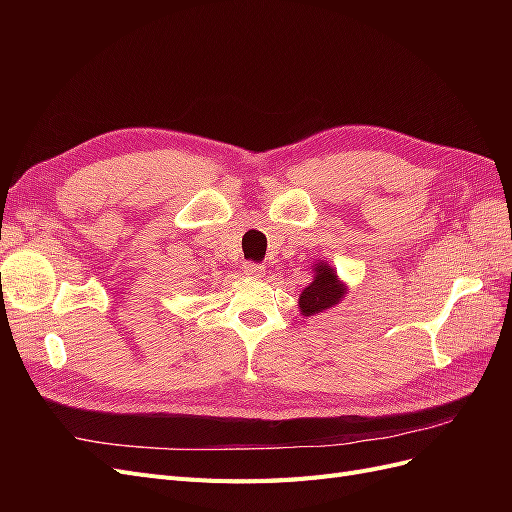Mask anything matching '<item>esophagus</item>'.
Listing matches in <instances>:
<instances>
[{
  "instance_id": "obj_1",
  "label": "esophagus",
  "mask_w": 512,
  "mask_h": 512,
  "mask_svg": "<svg viewBox=\"0 0 512 512\" xmlns=\"http://www.w3.org/2000/svg\"><path fill=\"white\" fill-rule=\"evenodd\" d=\"M243 273L250 275V277H262V275H265V267L258 265V262H245Z\"/></svg>"
}]
</instances>
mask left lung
Returning a JSON list of instances; mask_svg holds the SVG:
<instances>
[{
  "mask_svg": "<svg viewBox=\"0 0 512 512\" xmlns=\"http://www.w3.org/2000/svg\"><path fill=\"white\" fill-rule=\"evenodd\" d=\"M342 297L344 286L339 284L333 269H329V265H318L314 282L309 284L299 297V307L303 316H312L322 312V309L335 305Z\"/></svg>",
  "mask_w": 512,
  "mask_h": 512,
  "instance_id": "1",
  "label": "left lung"
}]
</instances>
